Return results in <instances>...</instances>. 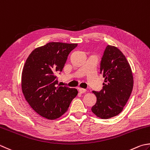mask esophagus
<instances>
[{"label": "esophagus", "mask_w": 150, "mask_h": 150, "mask_svg": "<svg viewBox=\"0 0 150 150\" xmlns=\"http://www.w3.org/2000/svg\"><path fill=\"white\" fill-rule=\"evenodd\" d=\"M79 91L80 92V93H83L84 92H86V89H84V88H79Z\"/></svg>", "instance_id": "1"}]
</instances>
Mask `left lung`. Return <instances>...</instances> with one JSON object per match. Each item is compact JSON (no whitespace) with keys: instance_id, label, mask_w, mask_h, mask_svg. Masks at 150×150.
Segmentation results:
<instances>
[{"instance_id":"1","label":"left lung","mask_w":150,"mask_h":150,"mask_svg":"<svg viewBox=\"0 0 150 150\" xmlns=\"http://www.w3.org/2000/svg\"><path fill=\"white\" fill-rule=\"evenodd\" d=\"M100 73L105 78V83L99 92H92L97 101L92 111L99 118L108 119L123 110L133 90V77L124 54L110 45L106 47L102 56Z\"/></svg>"}]
</instances>
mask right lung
<instances>
[{
  "label": "right lung",
  "instance_id": "1",
  "mask_svg": "<svg viewBox=\"0 0 150 150\" xmlns=\"http://www.w3.org/2000/svg\"><path fill=\"white\" fill-rule=\"evenodd\" d=\"M77 43L50 42L35 49L26 60L22 72V91L35 112L48 120L59 118L68 109L78 91L58 85L69 54Z\"/></svg>",
  "mask_w": 150,
  "mask_h": 150
}]
</instances>
